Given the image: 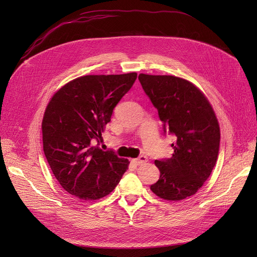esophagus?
Here are the masks:
<instances>
[{
  "label": "esophagus",
  "mask_w": 257,
  "mask_h": 257,
  "mask_svg": "<svg viewBox=\"0 0 257 257\" xmlns=\"http://www.w3.org/2000/svg\"><path fill=\"white\" fill-rule=\"evenodd\" d=\"M147 161H148V159H147L146 155H141V157H139V158L133 160V162L135 163L136 165H143V164H145Z\"/></svg>",
  "instance_id": "esophagus-1"
}]
</instances>
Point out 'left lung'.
<instances>
[{"label":"left lung","instance_id":"obj_1","mask_svg":"<svg viewBox=\"0 0 257 257\" xmlns=\"http://www.w3.org/2000/svg\"><path fill=\"white\" fill-rule=\"evenodd\" d=\"M138 79L159 111L164 133L176 137L173 157L154 162L161 175L150 189L166 200L192 196L209 178L219 155L220 126L215 113L206 96L188 80L146 74Z\"/></svg>","mask_w":257,"mask_h":257}]
</instances>
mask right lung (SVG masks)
Listing matches in <instances>:
<instances>
[{"label":"right lung","instance_id":"1","mask_svg":"<svg viewBox=\"0 0 257 257\" xmlns=\"http://www.w3.org/2000/svg\"><path fill=\"white\" fill-rule=\"evenodd\" d=\"M136 78V73L82 76L50 99L42 124L44 153L54 177L71 195L102 198L126 172L127 159L97 146L114 107Z\"/></svg>","mask_w":257,"mask_h":257}]
</instances>
